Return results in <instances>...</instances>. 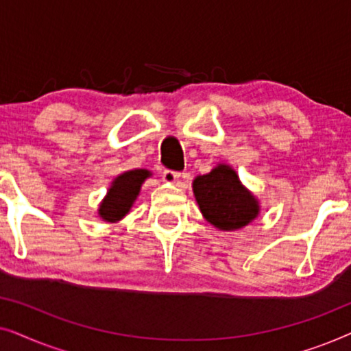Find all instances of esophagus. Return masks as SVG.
<instances>
[{
    "label": "esophagus",
    "mask_w": 351,
    "mask_h": 351,
    "mask_svg": "<svg viewBox=\"0 0 351 351\" xmlns=\"http://www.w3.org/2000/svg\"><path fill=\"white\" fill-rule=\"evenodd\" d=\"M179 179H180V172L172 171V169L162 171V180L167 182V184H176Z\"/></svg>",
    "instance_id": "esophagus-1"
}]
</instances>
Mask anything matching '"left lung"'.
I'll return each mask as SVG.
<instances>
[{
	"mask_svg": "<svg viewBox=\"0 0 351 351\" xmlns=\"http://www.w3.org/2000/svg\"><path fill=\"white\" fill-rule=\"evenodd\" d=\"M195 198L208 222L220 230H238L257 217L258 206L232 167L220 165L193 182Z\"/></svg>",
	"mask_w": 351,
	"mask_h": 351,
	"instance_id": "left-lung-1",
	"label": "left lung"
}]
</instances>
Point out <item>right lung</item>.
Returning <instances> with one entry per match:
<instances>
[{
  "mask_svg": "<svg viewBox=\"0 0 351 351\" xmlns=\"http://www.w3.org/2000/svg\"><path fill=\"white\" fill-rule=\"evenodd\" d=\"M150 176L145 169H136L124 172L114 179L112 189L108 190L107 198L100 204L99 214L107 222H117L129 213L134 199L137 198L142 182Z\"/></svg>",
  "mask_w": 351,
  "mask_h": 351,
  "instance_id": "1",
  "label": "right lung"
}]
</instances>
